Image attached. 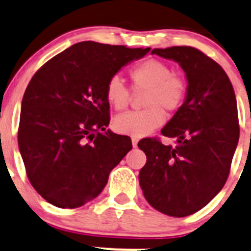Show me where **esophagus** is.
<instances>
[{
    "mask_svg": "<svg viewBox=\"0 0 251 251\" xmlns=\"http://www.w3.org/2000/svg\"><path fill=\"white\" fill-rule=\"evenodd\" d=\"M138 142H139V139H138V138H135V137L132 138V144L134 148L138 147Z\"/></svg>",
    "mask_w": 251,
    "mask_h": 251,
    "instance_id": "esophagus-1",
    "label": "esophagus"
}]
</instances>
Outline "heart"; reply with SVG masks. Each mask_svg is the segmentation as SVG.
<instances>
[{"label": "heart", "instance_id": "1", "mask_svg": "<svg viewBox=\"0 0 251 251\" xmlns=\"http://www.w3.org/2000/svg\"><path fill=\"white\" fill-rule=\"evenodd\" d=\"M134 90H145L143 106L139 112H128L116 117L113 128L122 134L143 137L159 128L165 121L166 112L177 111L183 103L187 86L181 76L173 74L170 66L157 59H147L133 66L129 71ZM106 97L117 111L128 107L130 91L118 76L108 80Z\"/></svg>", "mask_w": 251, "mask_h": 251}]
</instances>
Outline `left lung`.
<instances>
[{
    "label": "left lung",
    "mask_w": 251,
    "mask_h": 251,
    "mask_svg": "<svg viewBox=\"0 0 251 251\" xmlns=\"http://www.w3.org/2000/svg\"><path fill=\"white\" fill-rule=\"evenodd\" d=\"M151 54L180 64L188 85L183 104L161 129L176 147L156 138L138 143L147 155L139 183L150 206L186 217L208 204L228 178L239 140L237 100L226 71L201 50L171 47Z\"/></svg>",
    "instance_id": "1"
}]
</instances>
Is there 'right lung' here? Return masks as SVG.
Masks as SVG:
<instances>
[{
	"mask_svg": "<svg viewBox=\"0 0 251 251\" xmlns=\"http://www.w3.org/2000/svg\"><path fill=\"white\" fill-rule=\"evenodd\" d=\"M150 48L81 42L44 64L22 100L18 147L28 180L45 201L76 208L96 199L132 140L107 129L106 86Z\"/></svg>",
	"mask_w": 251,
	"mask_h": 251,
	"instance_id": "obj_1",
	"label": "right lung"
}]
</instances>
